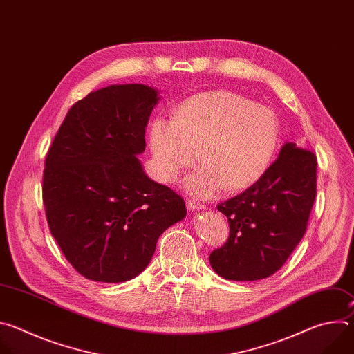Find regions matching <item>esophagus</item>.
Instances as JSON below:
<instances>
[{"instance_id": "34e87169", "label": "esophagus", "mask_w": 354, "mask_h": 354, "mask_svg": "<svg viewBox=\"0 0 354 354\" xmlns=\"http://www.w3.org/2000/svg\"><path fill=\"white\" fill-rule=\"evenodd\" d=\"M186 206L189 210H200V209H205V206L201 203H197L196 200H192V198H187L186 200Z\"/></svg>"}]
</instances>
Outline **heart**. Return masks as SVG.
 <instances>
[{
  "label": "heart",
  "instance_id": "obj_1",
  "mask_svg": "<svg viewBox=\"0 0 354 354\" xmlns=\"http://www.w3.org/2000/svg\"><path fill=\"white\" fill-rule=\"evenodd\" d=\"M280 123L269 108L231 91L197 93L176 108L172 123L156 120L149 145L157 178L174 183L197 161L186 189L210 197L223 187L241 192L257 185L273 164Z\"/></svg>",
  "mask_w": 354,
  "mask_h": 354
}]
</instances>
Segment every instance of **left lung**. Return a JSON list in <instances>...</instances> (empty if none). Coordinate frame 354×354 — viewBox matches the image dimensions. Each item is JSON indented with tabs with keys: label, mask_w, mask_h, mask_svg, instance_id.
<instances>
[{
	"label": "left lung",
	"mask_w": 354,
	"mask_h": 354,
	"mask_svg": "<svg viewBox=\"0 0 354 354\" xmlns=\"http://www.w3.org/2000/svg\"><path fill=\"white\" fill-rule=\"evenodd\" d=\"M315 196L317 156L286 142L257 185L217 206L230 236L210 254L213 270L235 281L276 273L304 236Z\"/></svg>",
	"instance_id": "1"
}]
</instances>
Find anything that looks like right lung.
I'll return each mask as SVG.
<instances>
[{
  "label": "right lung",
  "mask_w": 354,
  "mask_h": 354,
  "mask_svg": "<svg viewBox=\"0 0 354 354\" xmlns=\"http://www.w3.org/2000/svg\"><path fill=\"white\" fill-rule=\"evenodd\" d=\"M158 92L111 85L75 102L50 145L43 205L50 232L84 277L120 283L140 274L160 235L186 216L183 198L151 180L136 157Z\"/></svg>",
  "instance_id": "right-lung-1"
}]
</instances>
